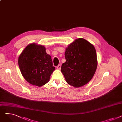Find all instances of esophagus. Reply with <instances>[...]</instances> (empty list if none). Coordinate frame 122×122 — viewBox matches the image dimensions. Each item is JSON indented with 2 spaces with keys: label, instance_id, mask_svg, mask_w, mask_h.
Here are the masks:
<instances>
[{
  "label": "esophagus",
  "instance_id": "1",
  "mask_svg": "<svg viewBox=\"0 0 122 122\" xmlns=\"http://www.w3.org/2000/svg\"><path fill=\"white\" fill-rule=\"evenodd\" d=\"M57 69H58V70H60L61 69V65H58L57 67H56Z\"/></svg>",
  "mask_w": 122,
  "mask_h": 122
}]
</instances>
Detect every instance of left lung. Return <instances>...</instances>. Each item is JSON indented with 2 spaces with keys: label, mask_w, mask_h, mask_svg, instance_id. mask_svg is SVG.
I'll return each instance as SVG.
<instances>
[{
  "label": "left lung",
  "mask_w": 122,
  "mask_h": 122,
  "mask_svg": "<svg viewBox=\"0 0 122 122\" xmlns=\"http://www.w3.org/2000/svg\"><path fill=\"white\" fill-rule=\"evenodd\" d=\"M66 62L61 72L66 82L75 87H80L90 81L97 66V55L94 46L82 38H78L66 48Z\"/></svg>",
  "instance_id": "obj_1"
}]
</instances>
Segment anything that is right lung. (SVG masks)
<instances>
[{
    "instance_id": "1",
    "label": "right lung",
    "mask_w": 122,
    "mask_h": 122,
    "mask_svg": "<svg viewBox=\"0 0 122 122\" xmlns=\"http://www.w3.org/2000/svg\"><path fill=\"white\" fill-rule=\"evenodd\" d=\"M18 65L25 79L39 87L48 82L55 70L46 47L36 43L29 44L23 50L19 57Z\"/></svg>"
}]
</instances>
